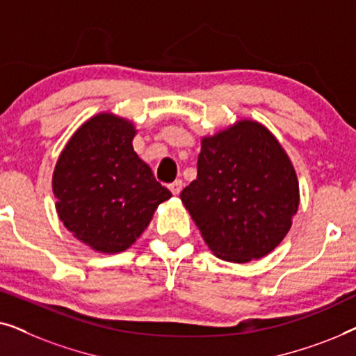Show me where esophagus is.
<instances>
[{"instance_id": "34e87169", "label": "esophagus", "mask_w": 356, "mask_h": 356, "mask_svg": "<svg viewBox=\"0 0 356 356\" xmlns=\"http://www.w3.org/2000/svg\"><path fill=\"white\" fill-rule=\"evenodd\" d=\"M170 191H172L173 194H175V196H177V194H179V193H181V189H183V181H181V179H175V181L172 183V184H170Z\"/></svg>"}]
</instances>
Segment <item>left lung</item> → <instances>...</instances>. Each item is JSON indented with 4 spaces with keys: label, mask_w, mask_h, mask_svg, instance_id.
<instances>
[{
    "label": "left lung",
    "mask_w": 356,
    "mask_h": 356,
    "mask_svg": "<svg viewBox=\"0 0 356 356\" xmlns=\"http://www.w3.org/2000/svg\"><path fill=\"white\" fill-rule=\"evenodd\" d=\"M179 197L213 254L243 264L280 245L298 211L300 188L275 136L241 120L202 138L197 178Z\"/></svg>",
    "instance_id": "1"
}]
</instances>
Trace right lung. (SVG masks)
<instances>
[{
  "mask_svg": "<svg viewBox=\"0 0 356 356\" xmlns=\"http://www.w3.org/2000/svg\"><path fill=\"white\" fill-rule=\"evenodd\" d=\"M136 128L113 113L87 120L67 140L53 172L56 212L65 227L106 254L133 245L172 193L133 149Z\"/></svg>",
  "mask_w": 356,
  "mask_h": 356,
  "instance_id": "1",
  "label": "right lung"
}]
</instances>
